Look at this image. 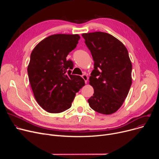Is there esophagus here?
Segmentation results:
<instances>
[{
    "label": "esophagus",
    "mask_w": 159,
    "mask_h": 159,
    "mask_svg": "<svg viewBox=\"0 0 159 159\" xmlns=\"http://www.w3.org/2000/svg\"><path fill=\"white\" fill-rule=\"evenodd\" d=\"M82 77L83 78V79L84 80V81H85V83H87V82H88V77L87 75H85V74L82 75Z\"/></svg>",
    "instance_id": "1"
}]
</instances>
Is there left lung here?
<instances>
[{
  "label": "left lung",
  "instance_id": "left-lung-1",
  "mask_svg": "<svg viewBox=\"0 0 159 159\" xmlns=\"http://www.w3.org/2000/svg\"><path fill=\"white\" fill-rule=\"evenodd\" d=\"M82 37L94 61L89 84L94 89L88 100L91 109L104 115L117 111L126 99L132 83V64L121 42L109 33H83Z\"/></svg>",
  "mask_w": 159,
  "mask_h": 159
}]
</instances>
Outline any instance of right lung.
<instances>
[{"label": "right lung", "instance_id": "obj_1", "mask_svg": "<svg viewBox=\"0 0 159 159\" xmlns=\"http://www.w3.org/2000/svg\"><path fill=\"white\" fill-rule=\"evenodd\" d=\"M79 39L77 34L50 35L40 41L31 53L29 81L37 102L49 113L69 109L76 93L85 84L81 77L71 75L73 62L66 60Z\"/></svg>", "mask_w": 159, "mask_h": 159}]
</instances>
